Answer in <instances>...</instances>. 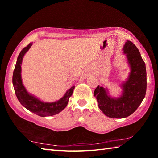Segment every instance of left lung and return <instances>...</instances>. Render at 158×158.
Listing matches in <instances>:
<instances>
[{
    "mask_svg": "<svg viewBox=\"0 0 158 158\" xmlns=\"http://www.w3.org/2000/svg\"><path fill=\"white\" fill-rule=\"evenodd\" d=\"M124 53L131 68L127 81L123 83V93L118 99L108 96L107 89L98 85L94 90L98 106L104 114L112 118L128 117L137 109L146 92V64L136 46L127 40L123 48Z\"/></svg>",
    "mask_w": 158,
    "mask_h": 158,
    "instance_id": "1",
    "label": "left lung"
}]
</instances>
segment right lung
Segmentation results:
<instances>
[{
  "instance_id": "1",
  "label": "right lung",
  "mask_w": 158,
  "mask_h": 158,
  "mask_svg": "<svg viewBox=\"0 0 158 158\" xmlns=\"http://www.w3.org/2000/svg\"><path fill=\"white\" fill-rule=\"evenodd\" d=\"M31 45L32 43H30L27 47L23 48L17 57L13 76H12V83H13L15 94L21 104L31 112L41 116V117L56 115L66 108L68 104L70 97L73 94L75 87H71L66 92L63 97L61 98L57 102L52 103L43 102L38 99L37 98L28 94L22 84V77H21V71H22L21 64H22V59L24 54L29 50Z\"/></svg>"
}]
</instances>
